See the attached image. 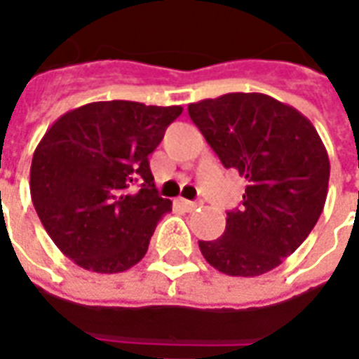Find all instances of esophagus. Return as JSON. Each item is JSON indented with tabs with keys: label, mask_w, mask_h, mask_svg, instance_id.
Here are the masks:
<instances>
[{
	"label": "esophagus",
	"mask_w": 359,
	"mask_h": 359,
	"mask_svg": "<svg viewBox=\"0 0 359 359\" xmlns=\"http://www.w3.org/2000/svg\"><path fill=\"white\" fill-rule=\"evenodd\" d=\"M179 203L187 211H194V210H198L200 205H202V202H198V200H196V202H192V200H180Z\"/></svg>",
	"instance_id": "obj_1"
}]
</instances>
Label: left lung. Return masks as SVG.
I'll list each match as a JSON object with an SVG mask.
<instances>
[{
  "label": "left lung",
  "instance_id": "left-lung-1",
  "mask_svg": "<svg viewBox=\"0 0 359 359\" xmlns=\"http://www.w3.org/2000/svg\"><path fill=\"white\" fill-rule=\"evenodd\" d=\"M188 115L221 163L248 182L221 238L198 242L202 256L231 277L275 269L308 238L327 200L331 165L316 126L257 92L190 103Z\"/></svg>",
  "mask_w": 359,
  "mask_h": 359
}]
</instances>
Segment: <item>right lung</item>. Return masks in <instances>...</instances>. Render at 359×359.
<instances>
[{
	"mask_svg": "<svg viewBox=\"0 0 359 359\" xmlns=\"http://www.w3.org/2000/svg\"><path fill=\"white\" fill-rule=\"evenodd\" d=\"M180 113V105L94 102L43 134L30 165L32 203L55 246L82 269L121 273L146 256L172 205L157 194L148 156Z\"/></svg>",
	"mask_w": 359,
	"mask_h": 359,
	"instance_id": "right-lung-1",
	"label": "right lung"
}]
</instances>
